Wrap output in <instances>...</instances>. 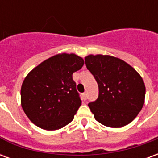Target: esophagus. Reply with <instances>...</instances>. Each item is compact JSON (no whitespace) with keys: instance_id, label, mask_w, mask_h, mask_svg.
Listing matches in <instances>:
<instances>
[{"instance_id":"esophagus-1","label":"esophagus","mask_w":158,"mask_h":158,"mask_svg":"<svg viewBox=\"0 0 158 158\" xmlns=\"http://www.w3.org/2000/svg\"><path fill=\"white\" fill-rule=\"evenodd\" d=\"M81 97H82V100L85 101L86 98H87V95H86V93H83L82 95H81Z\"/></svg>"}]
</instances>
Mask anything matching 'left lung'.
Returning <instances> with one entry per match:
<instances>
[{
  "mask_svg": "<svg viewBox=\"0 0 158 158\" xmlns=\"http://www.w3.org/2000/svg\"><path fill=\"white\" fill-rule=\"evenodd\" d=\"M85 60L99 87L97 100L89 103L95 119L110 128L129 124L145 103L142 77L132 66L113 56L89 54Z\"/></svg>",
  "mask_w": 158,
  "mask_h": 158,
  "instance_id": "left-lung-1",
  "label": "left lung"
}]
</instances>
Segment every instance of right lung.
<instances>
[{"label":"right lung","mask_w":158,"mask_h":158,"mask_svg":"<svg viewBox=\"0 0 158 158\" xmlns=\"http://www.w3.org/2000/svg\"><path fill=\"white\" fill-rule=\"evenodd\" d=\"M84 63L74 53H59L27 74L21 87V106L33 123L52 131L72 122L81 105L73 73Z\"/></svg>","instance_id":"obj_1"}]
</instances>
